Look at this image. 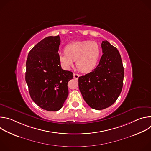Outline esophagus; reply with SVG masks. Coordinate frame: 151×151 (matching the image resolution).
<instances>
[{
	"instance_id": "34e87169",
	"label": "esophagus",
	"mask_w": 151,
	"mask_h": 151,
	"mask_svg": "<svg viewBox=\"0 0 151 151\" xmlns=\"http://www.w3.org/2000/svg\"><path fill=\"white\" fill-rule=\"evenodd\" d=\"M79 77V75L78 74L75 73H73V78H74L75 79H78Z\"/></svg>"
}]
</instances>
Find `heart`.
Here are the masks:
<instances>
[{
  "instance_id": "obj_1",
  "label": "heart",
  "mask_w": 151,
  "mask_h": 151,
  "mask_svg": "<svg viewBox=\"0 0 151 151\" xmlns=\"http://www.w3.org/2000/svg\"><path fill=\"white\" fill-rule=\"evenodd\" d=\"M100 54V47L96 41H74L64 47V53L59 54V60L66 68H69L73 65V61H76L79 70L90 72L97 66Z\"/></svg>"
}]
</instances>
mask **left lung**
<instances>
[{
    "label": "left lung",
    "mask_w": 151,
    "mask_h": 151,
    "mask_svg": "<svg viewBox=\"0 0 151 151\" xmlns=\"http://www.w3.org/2000/svg\"><path fill=\"white\" fill-rule=\"evenodd\" d=\"M98 66L90 73L79 77V88L91 107L102 110L113 104L122 88L124 69L116 48L104 40Z\"/></svg>",
    "instance_id": "1"
}]
</instances>
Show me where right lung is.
<instances>
[{"mask_svg":"<svg viewBox=\"0 0 151 151\" xmlns=\"http://www.w3.org/2000/svg\"><path fill=\"white\" fill-rule=\"evenodd\" d=\"M60 36H48L30 50L26 61V81L33 101L42 109L57 111L63 107L73 73L61 69Z\"/></svg>","mask_w":151,"mask_h":151,"instance_id":"obj_1","label":"right lung"}]
</instances>
